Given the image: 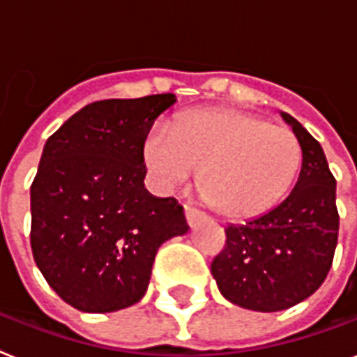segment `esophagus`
<instances>
[{
	"label": "esophagus",
	"instance_id": "1",
	"mask_svg": "<svg viewBox=\"0 0 357 357\" xmlns=\"http://www.w3.org/2000/svg\"><path fill=\"white\" fill-rule=\"evenodd\" d=\"M185 218H187V224L192 227V225H196V222H199L202 220V214L198 213V211H194V208H185Z\"/></svg>",
	"mask_w": 357,
	"mask_h": 357
}]
</instances>
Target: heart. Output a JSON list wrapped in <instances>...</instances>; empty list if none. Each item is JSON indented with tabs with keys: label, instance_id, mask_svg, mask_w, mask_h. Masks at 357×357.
<instances>
[{
	"label": "heart",
	"instance_id": "heart-1",
	"mask_svg": "<svg viewBox=\"0 0 357 357\" xmlns=\"http://www.w3.org/2000/svg\"><path fill=\"white\" fill-rule=\"evenodd\" d=\"M143 161L152 185L172 192L196 176L204 199L222 216L251 220L279 205L301 169L294 132L238 109L185 113L153 126Z\"/></svg>",
	"mask_w": 357,
	"mask_h": 357
}]
</instances>
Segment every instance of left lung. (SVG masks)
I'll list each match as a JSON object with an SVG mask.
<instances>
[{
    "label": "left lung",
    "mask_w": 357,
    "mask_h": 357,
    "mask_svg": "<svg viewBox=\"0 0 357 357\" xmlns=\"http://www.w3.org/2000/svg\"><path fill=\"white\" fill-rule=\"evenodd\" d=\"M303 150L294 190L277 207L225 227L224 251L211 264L220 294L255 312L303 303L324 282L337 245L335 178L321 144L289 113L280 112Z\"/></svg>",
    "instance_id": "left-lung-1"
}]
</instances>
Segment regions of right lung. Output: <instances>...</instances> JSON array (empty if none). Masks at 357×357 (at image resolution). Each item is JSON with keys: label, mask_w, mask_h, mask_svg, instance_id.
Returning a JSON list of instances; mask_svg holds the SVG:
<instances>
[{"label": "right lung", "mask_w": 357, "mask_h": 357, "mask_svg": "<svg viewBox=\"0 0 357 357\" xmlns=\"http://www.w3.org/2000/svg\"><path fill=\"white\" fill-rule=\"evenodd\" d=\"M176 95L84 106L43 146L31 185V248L73 308L106 314L143 299L159 245L188 231L183 207L144 188V139Z\"/></svg>", "instance_id": "add662e5"}]
</instances>
